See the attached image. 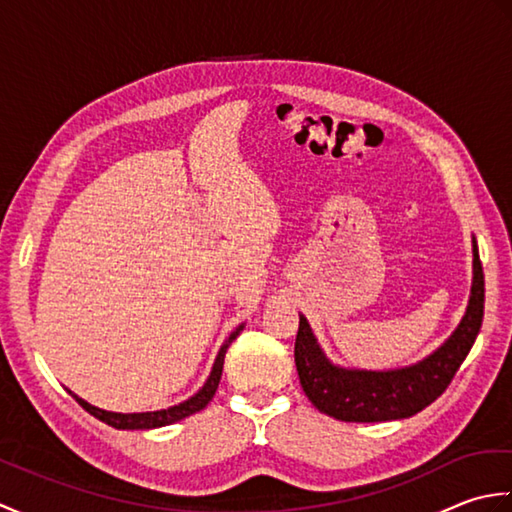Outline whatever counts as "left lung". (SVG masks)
I'll list each match as a JSON object with an SVG mask.
<instances>
[{"label":"left lung","instance_id":"1","mask_svg":"<svg viewBox=\"0 0 512 512\" xmlns=\"http://www.w3.org/2000/svg\"><path fill=\"white\" fill-rule=\"evenodd\" d=\"M484 319V270L473 237V281L464 317L436 352L396 369H354L332 363L299 314L295 363L301 387L321 413L343 422H387L416 416L442 396L471 352Z\"/></svg>","mask_w":512,"mask_h":512}]
</instances>
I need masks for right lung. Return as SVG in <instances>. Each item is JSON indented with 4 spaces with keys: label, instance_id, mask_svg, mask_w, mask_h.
Returning a JSON list of instances; mask_svg holds the SVG:
<instances>
[{
    "label": "right lung",
    "instance_id": "right-lung-1",
    "mask_svg": "<svg viewBox=\"0 0 512 512\" xmlns=\"http://www.w3.org/2000/svg\"><path fill=\"white\" fill-rule=\"evenodd\" d=\"M242 330H244V323L237 325V328L231 334H228V339L222 343L220 352H217V356H215V363H213L211 374H209V378H206V383L202 385V389L198 391V394H193L191 398L182 400V402H178V405H173V407L158 409V411H140V413H116V411H105V409L94 407V405H90L88 400H83V398L76 396L74 391H70V389L68 391H70V396L76 402H79V405L85 411L92 413V416L99 418L101 422L110 424V427H114V429H127V431L140 429V431H143V429L167 427V424H173V422H178V420L189 418V416H193V413H198L206 405H209L211 398L215 396L217 385H220L222 367H224V356H226L228 345H231L237 339L239 332H242Z\"/></svg>",
    "mask_w": 512,
    "mask_h": 512
}]
</instances>
